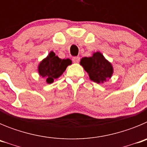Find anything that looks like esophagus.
<instances>
[{
	"instance_id": "esophagus-1",
	"label": "esophagus",
	"mask_w": 147,
	"mask_h": 147,
	"mask_svg": "<svg viewBox=\"0 0 147 147\" xmlns=\"http://www.w3.org/2000/svg\"><path fill=\"white\" fill-rule=\"evenodd\" d=\"M72 60L74 62H76V63H77V62H79L80 61V57H73Z\"/></svg>"
}]
</instances>
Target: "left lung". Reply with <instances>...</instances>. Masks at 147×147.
I'll return each instance as SVG.
<instances>
[{"label": "left lung", "mask_w": 147, "mask_h": 147, "mask_svg": "<svg viewBox=\"0 0 147 147\" xmlns=\"http://www.w3.org/2000/svg\"><path fill=\"white\" fill-rule=\"evenodd\" d=\"M80 64L88 73L90 79L97 83L107 81L113 74V67L100 52L94 53L91 57H84Z\"/></svg>", "instance_id": "obj_1"}]
</instances>
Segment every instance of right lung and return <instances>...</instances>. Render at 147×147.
<instances>
[{
  "label": "right lung",
  "mask_w": 147,
  "mask_h": 147,
  "mask_svg": "<svg viewBox=\"0 0 147 147\" xmlns=\"http://www.w3.org/2000/svg\"><path fill=\"white\" fill-rule=\"evenodd\" d=\"M71 64V59H59L51 51L47 58L43 59L39 65V74L42 77L45 78L46 82L50 84L54 82V80L59 78L65 71L67 66Z\"/></svg>",
  "instance_id": "right-lung-1"
}]
</instances>
